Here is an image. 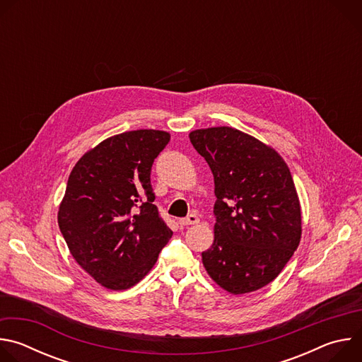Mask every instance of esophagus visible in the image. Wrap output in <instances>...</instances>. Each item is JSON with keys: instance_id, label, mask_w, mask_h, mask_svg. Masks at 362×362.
Returning <instances> with one entry per match:
<instances>
[{"instance_id": "1", "label": "esophagus", "mask_w": 362, "mask_h": 362, "mask_svg": "<svg viewBox=\"0 0 362 362\" xmlns=\"http://www.w3.org/2000/svg\"><path fill=\"white\" fill-rule=\"evenodd\" d=\"M180 226H190V225H197L199 223V218L196 215H189L187 218H183L179 221Z\"/></svg>"}]
</instances>
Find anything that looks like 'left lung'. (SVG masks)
<instances>
[{
	"instance_id": "1",
	"label": "left lung",
	"mask_w": 362,
	"mask_h": 362,
	"mask_svg": "<svg viewBox=\"0 0 362 362\" xmlns=\"http://www.w3.org/2000/svg\"><path fill=\"white\" fill-rule=\"evenodd\" d=\"M189 137L215 179V240L202 252L204 269L230 293L261 289L281 274L300 240L291 172L272 147L238 129H200Z\"/></svg>"
}]
</instances>
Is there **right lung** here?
I'll list each match as a JSON object with an SVG mask.
<instances>
[{"instance_id": "add662e5", "label": "right lung", "mask_w": 362, "mask_h": 362, "mask_svg": "<svg viewBox=\"0 0 362 362\" xmlns=\"http://www.w3.org/2000/svg\"><path fill=\"white\" fill-rule=\"evenodd\" d=\"M170 134L133 130L106 139L73 168L59 209L77 264L107 289H129L156 264L173 232L153 204L150 173Z\"/></svg>"}]
</instances>
